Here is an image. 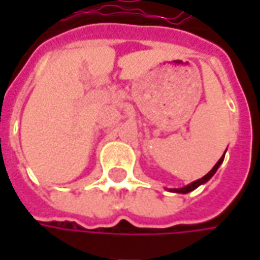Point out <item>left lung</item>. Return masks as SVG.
I'll list each match as a JSON object with an SVG mask.
<instances>
[{"mask_svg":"<svg viewBox=\"0 0 260 260\" xmlns=\"http://www.w3.org/2000/svg\"><path fill=\"white\" fill-rule=\"evenodd\" d=\"M223 160H224V155H223V157H220V160L215 164L214 166H213V169L208 172V174L205 175V176H203L201 179H197V181H194V182H191L189 185H186V186H184V188H175V189H169V191H172V192H178V194H188V192H191V191H194L195 188H198L200 185L205 184L213 175L217 172V169L220 168V165L223 164Z\"/></svg>","mask_w":260,"mask_h":260,"instance_id":"8db88e82","label":"left lung"}]
</instances>
